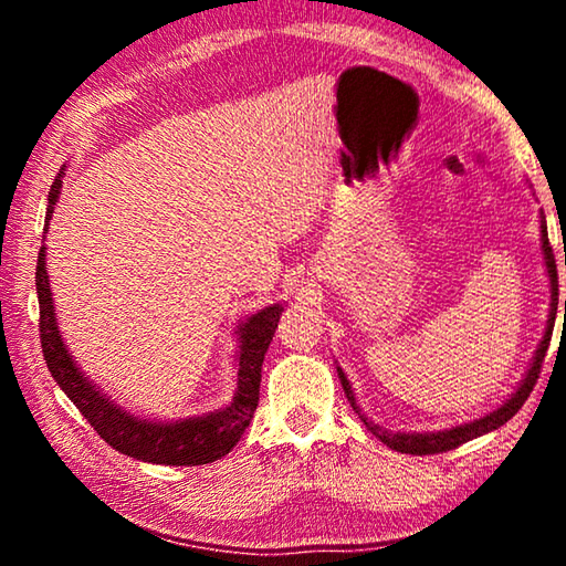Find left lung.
<instances>
[{
  "mask_svg": "<svg viewBox=\"0 0 566 566\" xmlns=\"http://www.w3.org/2000/svg\"><path fill=\"white\" fill-rule=\"evenodd\" d=\"M542 252H544V264H547L549 282H552V310H549L547 334H544L539 349H536L534 359H532V367H530V371H526V377L522 379L520 389H516L514 395L506 399L500 409L490 411V415L482 417V419L469 421V424L454 427V429H444V432H432V434H405V432H387V429L371 424V421L367 419V415H361V409L357 407V399H354L352 385L347 381V377H344V371L337 367L339 379H342V387H344V395H347L352 409L357 411L359 419L364 421V424H367V429H369L371 434L379 437L381 442H385L391 449H397V452H401V454H439V452H449V449H457L459 444L469 442V439H476V437H482L486 432H492V429H500L502 424H506V421H510L516 415V411L522 409L526 397L532 395L536 379H539L542 361H544V354H547V349H549V339H552V329H554V317H557V304H559L557 262H554V252H552V244H549V237H547V224H544V217H542ZM564 314H566V300H564Z\"/></svg>",
  "mask_w": 566,
  "mask_h": 566,
  "instance_id": "8db88e82",
  "label": "left lung"
}]
</instances>
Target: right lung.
<instances>
[{
    "mask_svg": "<svg viewBox=\"0 0 566 566\" xmlns=\"http://www.w3.org/2000/svg\"><path fill=\"white\" fill-rule=\"evenodd\" d=\"M62 171L56 175L50 189V205H46L44 234L50 229V219L54 212V202L60 199ZM44 244L36 256V296H40V339L42 354L50 367L56 385L62 387L74 407L82 411L104 442L117 449V452L142 459L151 464H171V467H197L212 464L217 459L232 452V447L244 434L254 409L260 405V381H262V361L270 349L282 304L266 306L252 314L242 327H239V371H237V391L229 407L212 411L207 417H191L185 421H149L139 419L127 411L114 407L112 401L92 387V381L76 369L74 359L66 352L62 334L56 329L54 302L50 290V276L44 264Z\"/></svg>",
    "mask_w": 566,
    "mask_h": 566,
    "instance_id": "1",
    "label": "right lung"
}]
</instances>
